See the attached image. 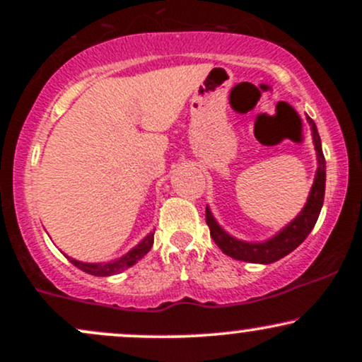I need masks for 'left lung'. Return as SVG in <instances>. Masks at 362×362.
I'll list each match as a JSON object with an SVG mask.
<instances>
[{
  "mask_svg": "<svg viewBox=\"0 0 362 362\" xmlns=\"http://www.w3.org/2000/svg\"><path fill=\"white\" fill-rule=\"evenodd\" d=\"M308 122L313 131V143L315 149H317V160H318V170L315 175L313 187L308 197V202L303 207V211L298 214L293 223H289L279 235H276L269 242L264 243H247L240 242V240L233 238L219 228V224L214 221L211 211L206 207V223L209 226L211 238L214 243L221 248L223 253L235 260L252 262V264H272V262L282 259L288 253H291L294 248H298L305 242V238L311 233L315 223H317L320 211L323 206V197H325V156L322 151V141H320V134L317 131L315 122L308 117Z\"/></svg>",
  "mask_w": 362,
  "mask_h": 362,
  "instance_id": "1",
  "label": "left lung"
}]
</instances>
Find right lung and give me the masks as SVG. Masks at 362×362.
<instances>
[{
  "label": "right lung",
  "instance_id": "right-lung-1",
  "mask_svg": "<svg viewBox=\"0 0 362 362\" xmlns=\"http://www.w3.org/2000/svg\"><path fill=\"white\" fill-rule=\"evenodd\" d=\"M153 242H155V233H149L146 238L138 245V247L132 248L131 252H127L126 255L120 257V259L114 262H107V264H83V262H78L74 259H69V260H71V264L76 265L78 269H81L83 272L91 274V276H100V277L114 276V274L126 271L127 267H131V265H134L136 262L143 259V257L151 250Z\"/></svg>",
  "mask_w": 362,
  "mask_h": 362
}]
</instances>
